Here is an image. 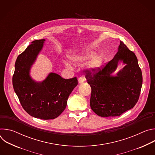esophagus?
I'll return each mask as SVG.
<instances>
[{"label":"esophagus","mask_w":155,"mask_h":155,"mask_svg":"<svg viewBox=\"0 0 155 155\" xmlns=\"http://www.w3.org/2000/svg\"><path fill=\"white\" fill-rule=\"evenodd\" d=\"M78 83L80 84H81V83H83L84 81V78L83 77H80L78 78Z\"/></svg>","instance_id":"obj_1"}]
</instances>
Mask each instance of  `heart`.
<instances>
[{"label": "heart", "instance_id": "obj_1", "mask_svg": "<svg viewBox=\"0 0 155 155\" xmlns=\"http://www.w3.org/2000/svg\"><path fill=\"white\" fill-rule=\"evenodd\" d=\"M95 52L89 49H82L74 52L71 56L70 59L75 64H81L88 60H91L87 63V69L91 72H94L101 67L102 63V58L99 54L95 55ZM66 68L72 69L71 64L68 61H65Z\"/></svg>", "mask_w": 155, "mask_h": 155}]
</instances>
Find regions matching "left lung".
<instances>
[{
    "label": "left lung",
    "instance_id": "obj_1",
    "mask_svg": "<svg viewBox=\"0 0 155 155\" xmlns=\"http://www.w3.org/2000/svg\"><path fill=\"white\" fill-rule=\"evenodd\" d=\"M121 62L125 67L112 74ZM91 87L90 106L102 117L120 116L133 108L138 101L142 85V74L136 54L120 41L118 52L102 69L92 74L85 71Z\"/></svg>",
    "mask_w": 155,
    "mask_h": 155
}]
</instances>
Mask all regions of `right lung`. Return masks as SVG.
<instances>
[{
    "label": "right lung",
    "mask_w": 155,
    "mask_h": 155,
    "mask_svg": "<svg viewBox=\"0 0 155 155\" xmlns=\"http://www.w3.org/2000/svg\"><path fill=\"white\" fill-rule=\"evenodd\" d=\"M45 41V39L33 41L18 56L13 86L25 111L34 118L47 120L54 119L62 113L78 80L76 77L64 79L53 72H50L42 81H37L31 77L32 66Z\"/></svg>",
    "instance_id": "1"
}]
</instances>
